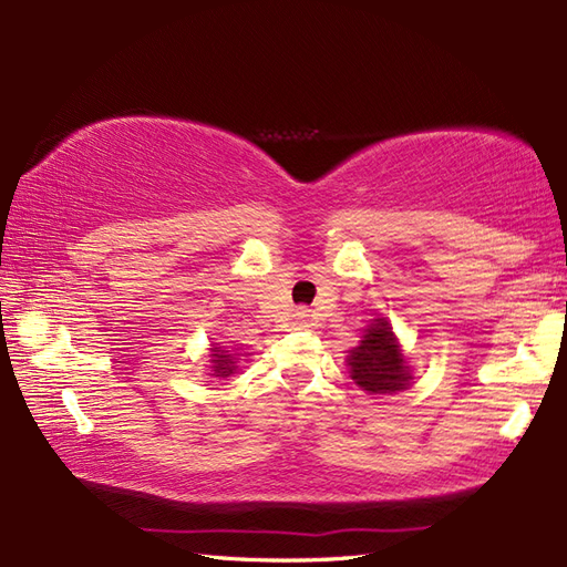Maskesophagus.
Listing matches in <instances>:
<instances>
[{
	"mask_svg": "<svg viewBox=\"0 0 567 567\" xmlns=\"http://www.w3.org/2000/svg\"><path fill=\"white\" fill-rule=\"evenodd\" d=\"M295 323H297V327H305V323H307V311H297Z\"/></svg>",
	"mask_w": 567,
	"mask_h": 567,
	"instance_id": "obj_1",
	"label": "esophagus"
}]
</instances>
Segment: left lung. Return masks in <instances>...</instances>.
I'll return each instance as SVG.
<instances>
[{
    "label": "left lung",
    "mask_w": 567,
    "mask_h": 567,
    "mask_svg": "<svg viewBox=\"0 0 567 567\" xmlns=\"http://www.w3.org/2000/svg\"><path fill=\"white\" fill-rule=\"evenodd\" d=\"M351 378L358 388L370 394H388L404 390L412 372L404 365V355L396 343L392 327L384 319H375L365 331L363 341L348 355Z\"/></svg>",
    "instance_id": "1"
}]
</instances>
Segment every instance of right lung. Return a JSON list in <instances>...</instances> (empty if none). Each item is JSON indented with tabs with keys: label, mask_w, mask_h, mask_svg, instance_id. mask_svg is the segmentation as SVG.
Instances as JSON below:
<instances>
[{
	"label": "right lung",
	"mask_w": 567,
	"mask_h": 567,
	"mask_svg": "<svg viewBox=\"0 0 567 567\" xmlns=\"http://www.w3.org/2000/svg\"><path fill=\"white\" fill-rule=\"evenodd\" d=\"M214 372L219 378H224V375H231V370H234V363H231V355H226L224 351H219V348H214Z\"/></svg>",
	"instance_id": "right-lung-1"
}]
</instances>
